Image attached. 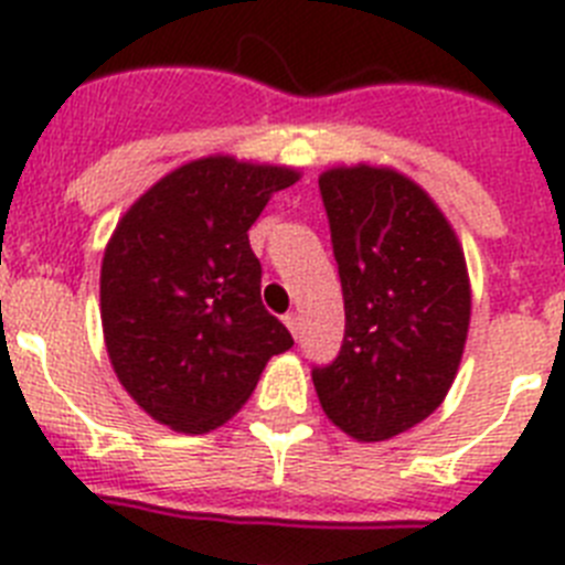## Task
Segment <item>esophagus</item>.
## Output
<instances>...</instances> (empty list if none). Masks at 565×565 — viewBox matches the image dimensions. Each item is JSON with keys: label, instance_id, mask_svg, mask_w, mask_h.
Masks as SVG:
<instances>
[{"label": "esophagus", "instance_id": "esophagus-1", "mask_svg": "<svg viewBox=\"0 0 565 565\" xmlns=\"http://www.w3.org/2000/svg\"><path fill=\"white\" fill-rule=\"evenodd\" d=\"M284 323H287L289 332H292L295 338H298V332H301V315H298V312H287V315H284Z\"/></svg>", "mask_w": 565, "mask_h": 565}]
</instances>
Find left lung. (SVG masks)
<instances>
[{
  "label": "left lung",
  "instance_id": "8db88e82",
  "mask_svg": "<svg viewBox=\"0 0 565 565\" xmlns=\"http://www.w3.org/2000/svg\"><path fill=\"white\" fill-rule=\"evenodd\" d=\"M343 287L338 358L315 365L320 408L358 441H385L434 414L470 327L465 253L445 213L394 169L318 180Z\"/></svg>",
  "mask_w": 565,
  "mask_h": 565
}]
</instances>
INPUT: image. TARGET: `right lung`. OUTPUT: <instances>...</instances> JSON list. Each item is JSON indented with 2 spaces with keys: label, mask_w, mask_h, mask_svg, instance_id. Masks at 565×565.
Wrapping results in <instances>:
<instances>
[{
  "label": "right lung",
  "mask_w": 565,
  "mask_h": 565,
  "mask_svg": "<svg viewBox=\"0 0 565 565\" xmlns=\"http://www.w3.org/2000/svg\"><path fill=\"white\" fill-rule=\"evenodd\" d=\"M284 166L216 154L146 191L111 233L100 267V323L120 385L151 419L207 434L247 403L292 334L262 303L250 231Z\"/></svg>",
  "instance_id": "right-lung-1"
}]
</instances>
